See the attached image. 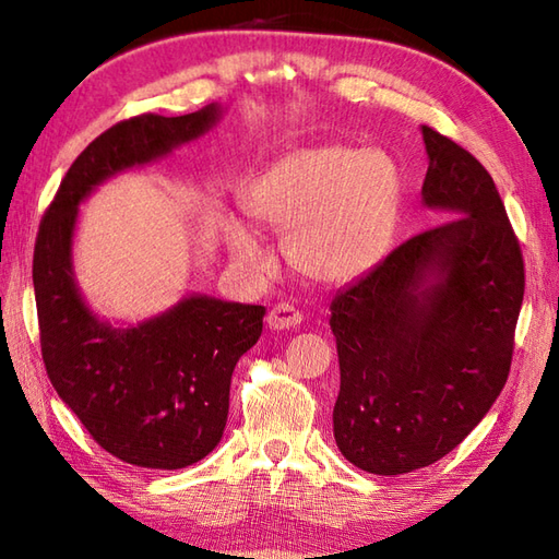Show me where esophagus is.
<instances>
[{
	"label": "esophagus",
	"instance_id": "esophagus-1",
	"mask_svg": "<svg viewBox=\"0 0 559 559\" xmlns=\"http://www.w3.org/2000/svg\"><path fill=\"white\" fill-rule=\"evenodd\" d=\"M302 322V312L290 302L273 305V310L266 317V324L271 329H295Z\"/></svg>",
	"mask_w": 559,
	"mask_h": 559
}]
</instances>
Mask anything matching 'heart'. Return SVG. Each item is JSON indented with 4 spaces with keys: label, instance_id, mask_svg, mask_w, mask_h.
<instances>
[{
    "label": "heart",
    "instance_id": "heart-1",
    "mask_svg": "<svg viewBox=\"0 0 559 559\" xmlns=\"http://www.w3.org/2000/svg\"><path fill=\"white\" fill-rule=\"evenodd\" d=\"M247 209L273 228L293 230L288 254L305 276L346 283L374 269L394 245L401 175L382 151L300 148L249 187ZM228 245L242 264L264 266V247L245 225H228Z\"/></svg>",
    "mask_w": 559,
    "mask_h": 559
}]
</instances>
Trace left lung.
I'll list each match as a JSON object with an SVG mask.
<instances>
[{
	"mask_svg": "<svg viewBox=\"0 0 559 559\" xmlns=\"http://www.w3.org/2000/svg\"><path fill=\"white\" fill-rule=\"evenodd\" d=\"M423 201L447 221L401 242L331 300L334 437L353 466L401 476L447 456L507 384L524 254L483 163L423 124Z\"/></svg>",
	"mask_w": 559,
	"mask_h": 559,
	"instance_id": "obj_1",
	"label": "left lung"
}]
</instances>
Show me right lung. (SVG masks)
I'll list each match as a JSON object with an SVG mask.
<instances>
[{
  "mask_svg": "<svg viewBox=\"0 0 559 559\" xmlns=\"http://www.w3.org/2000/svg\"><path fill=\"white\" fill-rule=\"evenodd\" d=\"M216 115V105L182 117L146 112L105 129L71 163L35 237L47 377L105 451L141 468L192 466L221 442L233 370L259 341L266 307L194 295L134 329L98 322L71 276L76 206L105 177L204 134Z\"/></svg>",
  "mask_w": 559,
  "mask_h": 559,
  "instance_id": "right-lung-1",
  "label": "right lung"
}]
</instances>
